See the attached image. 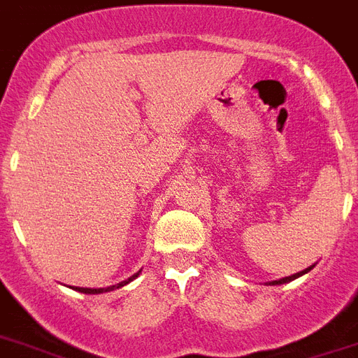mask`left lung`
Listing matches in <instances>:
<instances>
[{
  "mask_svg": "<svg viewBox=\"0 0 358 358\" xmlns=\"http://www.w3.org/2000/svg\"><path fill=\"white\" fill-rule=\"evenodd\" d=\"M311 268H308V270H303V271H300V273H294V275H289V278H283V279H279V281H275V285H281V283H289V281H292V279H296V278H300V275H303V273H308V271H310Z\"/></svg>",
  "mask_w": 358,
  "mask_h": 358,
  "instance_id": "left-lung-1",
  "label": "left lung"
}]
</instances>
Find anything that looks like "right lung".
<instances>
[{
	"instance_id": "right-lung-1",
	"label": "right lung",
	"mask_w": 358,
	"mask_h": 358,
	"mask_svg": "<svg viewBox=\"0 0 358 358\" xmlns=\"http://www.w3.org/2000/svg\"><path fill=\"white\" fill-rule=\"evenodd\" d=\"M138 275L139 273H136V275H131L130 279H126V281H122V283L113 285V287H107V289H83V287H75V291L85 292V294H99V292H109V291H115V289H118V287H124V285H128L130 281H134V279L138 278Z\"/></svg>"
}]
</instances>
